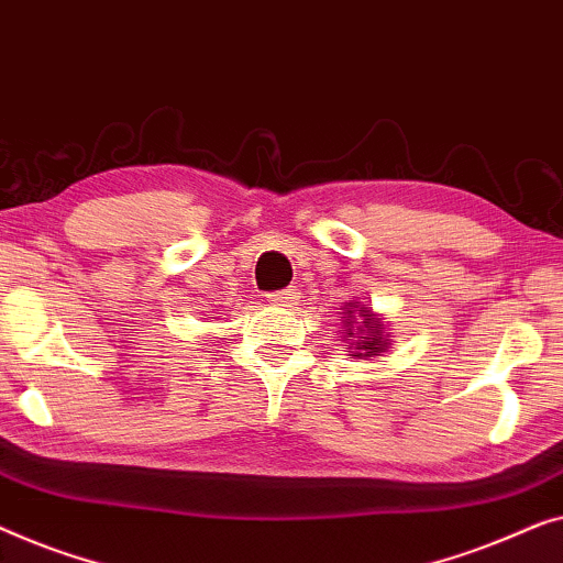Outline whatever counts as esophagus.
I'll list each match as a JSON object with an SVG mask.
<instances>
[{
    "mask_svg": "<svg viewBox=\"0 0 563 563\" xmlns=\"http://www.w3.org/2000/svg\"><path fill=\"white\" fill-rule=\"evenodd\" d=\"M292 298H296V292H292L290 288H288V290L271 292V296H267V300H271L273 306H280V308H288V306H292Z\"/></svg>",
    "mask_w": 563,
    "mask_h": 563,
    "instance_id": "esophagus-1",
    "label": "esophagus"
}]
</instances>
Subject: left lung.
<instances>
[{
	"label": "left lung",
	"mask_w": 563,
	"mask_h": 563,
	"mask_svg": "<svg viewBox=\"0 0 563 563\" xmlns=\"http://www.w3.org/2000/svg\"><path fill=\"white\" fill-rule=\"evenodd\" d=\"M339 321H342V329H339L342 339L339 342H344L350 360H372L390 350L393 339L387 323L367 303H360V300L344 303Z\"/></svg>",
	"instance_id": "8db88e82"
}]
</instances>
